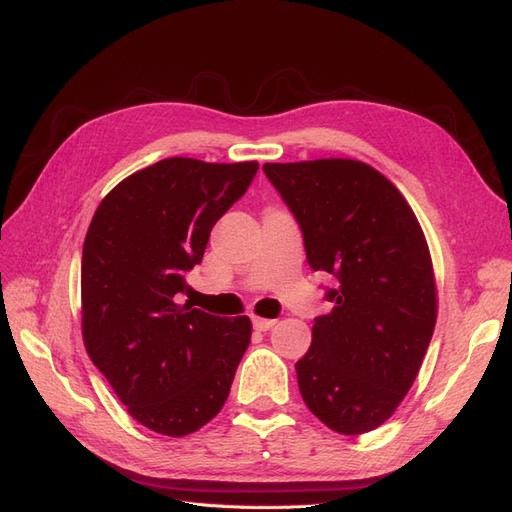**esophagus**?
Listing matches in <instances>:
<instances>
[{
	"label": "esophagus",
	"mask_w": 512,
	"mask_h": 512,
	"mask_svg": "<svg viewBox=\"0 0 512 512\" xmlns=\"http://www.w3.org/2000/svg\"><path fill=\"white\" fill-rule=\"evenodd\" d=\"M274 325H276L274 319H261V317L253 319V327L257 329V332H268V329H272Z\"/></svg>",
	"instance_id": "34e87169"
}]
</instances>
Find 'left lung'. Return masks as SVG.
Segmentation results:
<instances>
[{"label": "left lung", "mask_w": 512, "mask_h": 512, "mask_svg": "<svg viewBox=\"0 0 512 512\" xmlns=\"http://www.w3.org/2000/svg\"><path fill=\"white\" fill-rule=\"evenodd\" d=\"M298 219L312 270L336 276L332 312L312 325L295 364L300 393L329 430L383 425L415 383L430 346L438 291L430 246L391 180L364 161L266 163Z\"/></svg>", "instance_id": "left-lung-1"}]
</instances>
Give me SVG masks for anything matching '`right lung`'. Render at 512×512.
I'll use <instances>...</instances> for the list:
<instances>
[{
    "instance_id": "right-lung-1",
    "label": "right lung",
    "mask_w": 512,
    "mask_h": 512,
    "mask_svg": "<svg viewBox=\"0 0 512 512\" xmlns=\"http://www.w3.org/2000/svg\"><path fill=\"white\" fill-rule=\"evenodd\" d=\"M257 170V161L161 159L121 180L91 219L82 340L129 415L161 436H189L219 415L251 342L249 317L208 315L178 293Z\"/></svg>"
}]
</instances>
